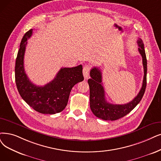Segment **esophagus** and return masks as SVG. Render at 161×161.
Segmentation results:
<instances>
[{"label":"esophagus","instance_id":"esophagus-1","mask_svg":"<svg viewBox=\"0 0 161 161\" xmlns=\"http://www.w3.org/2000/svg\"><path fill=\"white\" fill-rule=\"evenodd\" d=\"M90 70H91V67H90L88 65H85L84 67H83L82 73H83V75H84V77L85 79H86L88 77Z\"/></svg>","mask_w":161,"mask_h":161}]
</instances>
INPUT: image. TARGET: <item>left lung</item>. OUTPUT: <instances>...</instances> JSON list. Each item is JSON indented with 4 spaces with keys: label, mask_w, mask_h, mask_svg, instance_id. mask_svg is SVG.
<instances>
[{
    "label": "left lung",
    "mask_w": 161,
    "mask_h": 161,
    "mask_svg": "<svg viewBox=\"0 0 161 161\" xmlns=\"http://www.w3.org/2000/svg\"><path fill=\"white\" fill-rule=\"evenodd\" d=\"M139 52L143 59L144 76L142 87L137 96L132 101L125 104H112L107 102L105 98V92L102 82L101 70L94 67L91 69L90 75L91 79L88 80L90 87V107L96 117L104 120L114 121L123 118L129 114L142 99L147 86V63L144 49V44L141 39L137 41Z\"/></svg>",
    "instance_id": "left-lung-1"
}]
</instances>
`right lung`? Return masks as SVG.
<instances>
[{"instance_id":"1","label":"right lung","mask_w":161,"mask_h":161,"mask_svg":"<svg viewBox=\"0 0 161 161\" xmlns=\"http://www.w3.org/2000/svg\"><path fill=\"white\" fill-rule=\"evenodd\" d=\"M33 29L25 33L20 43L15 65V80L22 99L36 112L43 114H55L65 108L72 88L84 80L81 65L72 68H61L55 79L47 85L36 86L25 73L24 57L28 39Z\"/></svg>"}]
</instances>
